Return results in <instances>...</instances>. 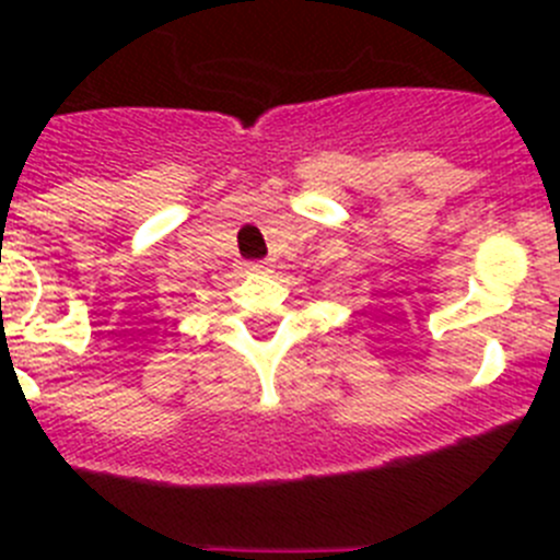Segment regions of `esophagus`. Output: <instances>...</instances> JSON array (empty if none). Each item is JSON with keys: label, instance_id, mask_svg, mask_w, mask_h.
I'll list each match as a JSON object with an SVG mask.
<instances>
[{"label": "esophagus", "instance_id": "1", "mask_svg": "<svg viewBox=\"0 0 560 560\" xmlns=\"http://www.w3.org/2000/svg\"><path fill=\"white\" fill-rule=\"evenodd\" d=\"M246 270H248V273H268L270 265L268 262H248Z\"/></svg>", "mask_w": 560, "mask_h": 560}]
</instances>
